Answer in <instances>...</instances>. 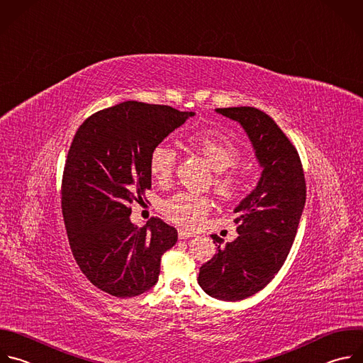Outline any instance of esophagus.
Wrapping results in <instances>:
<instances>
[{"instance_id":"1","label":"esophagus","mask_w":363,"mask_h":363,"mask_svg":"<svg viewBox=\"0 0 363 363\" xmlns=\"http://www.w3.org/2000/svg\"><path fill=\"white\" fill-rule=\"evenodd\" d=\"M193 236H194L193 232H189V230H184V229H179V239L180 240H186V239H190Z\"/></svg>"}]
</instances>
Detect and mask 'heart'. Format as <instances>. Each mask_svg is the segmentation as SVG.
Listing matches in <instances>:
<instances>
[{
  "label": "heart",
  "instance_id": "1",
  "mask_svg": "<svg viewBox=\"0 0 363 363\" xmlns=\"http://www.w3.org/2000/svg\"><path fill=\"white\" fill-rule=\"evenodd\" d=\"M189 143L193 149L201 153L216 173H223L236 166L240 159V150L222 133L214 128H201L190 134ZM177 163V152L167 143H159L149 156V169L152 176L166 183L172 179ZM216 190L225 197H232L240 189V179L235 174H220L214 182ZM211 208L210 200L190 193H177L167 199L163 211L172 222L186 226H199Z\"/></svg>",
  "mask_w": 363,
  "mask_h": 363
}]
</instances>
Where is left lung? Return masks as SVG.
I'll use <instances>...</instances> for the list:
<instances>
[{
    "mask_svg": "<svg viewBox=\"0 0 363 363\" xmlns=\"http://www.w3.org/2000/svg\"><path fill=\"white\" fill-rule=\"evenodd\" d=\"M238 121L247 134L262 167L256 187L238 204L239 238L222 246L200 267L199 284L228 302L246 299L269 284L294 245L306 201V183L299 155L272 117L255 107L216 108Z\"/></svg>",
    "mask_w": 363,
    "mask_h": 363,
    "instance_id": "left-lung-1",
    "label": "left lung"
}]
</instances>
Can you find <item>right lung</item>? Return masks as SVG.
Here are the masks:
<instances>
[{
	"label": "right lung",
	"mask_w": 363,
	"mask_h": 363,
	"mask_svg": "<svg viewBox=\"0 0 363 363\" xmlns=\"http://www.w3.org/2000/svg\"><path fill=\"white\" fill-rule=\"evenodd\" d=\"M193 116L124 101L90 116L71 143L61 187L68 242L82 272L111 296L149 292L163 253L177 242V230L159 217L131 223L130 204L152 187V149Z\"/></svg>",
	"instance_id": "add662e5"
}]
</instances>
